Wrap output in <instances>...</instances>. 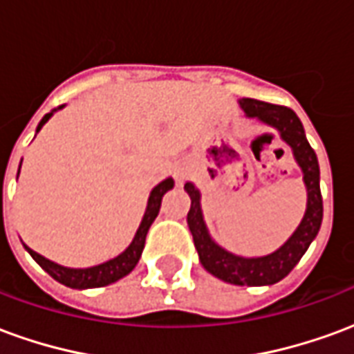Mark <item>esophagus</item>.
I'll list each match as a JSON object with an SVG mask.
<instances>
[{
	"label": "esophagus",
	"instance_id": "1",
	"mask_svg": "<svg viewBox=\"0 0 354 354\" xmlns=\"http://www.w3.org/2000/svg\"><path fill=\"white\" fill-rule=\"evenodd\" d=\"M174 180H176L178 184H182V180H184V172H182L180 169L174 170Z\"/></svg>",
	"mask_w": 354,
	"mask_h": 354
}]
</instances>
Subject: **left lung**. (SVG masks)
Instances as JSON below:
<instances>
[{
	"instance_id": "left-lung-1",
	"label": "left lung",
	"mask_w": 354,
	"mask_h": 354,
	"mask_svg": "<svg viewBox=\"0 0 354 354\" xmlns=\"http://www.w3.org/2000/svg\"><path fill=\"white\" fill-rule=\"evenodd\" d=\"M248 117H256L261 123L281 134V138L292 147L294 159L304 172V182L307 187V208L301 223L292 233V237L274 252L260 258H243L237 254L227 252L225 248L216 245L207 230V223L201 210V192L187 182L184 189L192 199L187 212V225L193 235V243L199 254V261L208 273L218 277L220 281L237 284V286H266L282 281L297 266L301 256L317 237L322 223V195H320V170L317 153L307 142L304 124L299 117L286 106L267 104V102L243 98L239 102Z\"/></svg>"
}]
</instances>
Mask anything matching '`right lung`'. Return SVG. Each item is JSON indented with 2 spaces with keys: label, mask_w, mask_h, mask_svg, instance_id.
I'll use <instances>...</instances> for the list:
<instances>
[{
  "label": "right lung",
  "mask_w": 354,
  "mask_h": 354,
  "mask_svg": "<svg viewBox=\"0 0 354 354\" xmlns=\"http://www.w3.org/2000/svg\"><path fill=\"white\" fill-rule=\"evenodd\" d=\"M64 106H60L58 109H62ZM57 109H53L50 113L43 117L39 124H37V131H41V127L47 121H49L53 113H55ZM20 172V167H19ZM174 187V180L172 178H167V180H162L161 184H157L149 193V199H147V207L146 212H144V218H142V222H140V227L136 231V235L132 239V243L127 246V250L121 252L119 256H115L113 260H108L100 263V266H93L87 267V269H73V267H64V266H58L55 261L47 260V258H43L41 254L34 252L32 248H28L24 245L30 256L34 258L39 266L47 271V273L58 281L60 284H64V286H70V288H100V286H108L111 282H117L119 279H123L127 274L131 273L132 269L136 267L138 263L140 256H142V250H144V245H146V235L149 227H151V223L159 214V208H161V201L162 195L172 189Z\"/></svg>",
  "instance_id": "add662e5"
}]
</instances>
